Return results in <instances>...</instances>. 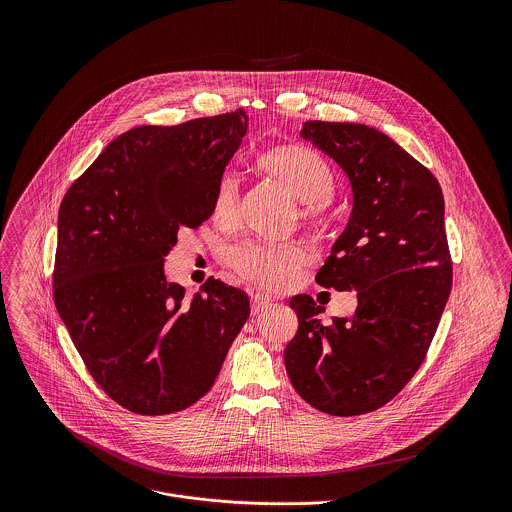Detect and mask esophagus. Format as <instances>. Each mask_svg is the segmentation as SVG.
<instances>
[{"label": "esophagus", "mask_w": 512, "mask_h": 512, "mask_svg": "<svg viewBox=\"0 0 512 512\" xmlns=\"http://www.w3.org/2000/svg\"><path fill=\"white\" fill-rule=\"evenodd\" d=\"M272 303V297L266 293H252V311L260 313L264 307H268Z\"/></svg>", "instance_id": "34e87169"}]
</instances>
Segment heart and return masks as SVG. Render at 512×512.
I'll use <instances>...</instances> for the list:
<instances>
[{"instance_id": "heart-1", "label": "heart", "mask_w": 512, "mask_h": 512, "mask_svg": "<svg viewBox=\"0 0 512 512\" xmlns=\"http://www.w3.org/2000/svg\"><path fill=\"white\" fill-rule=\"evenodd\" d=\"M260 171L284 187L299 203V219L315 230H325L333 211L329 199L335 193V171L331 163L313 147L288 144L268 149L258 157ZM213 219L224 230L240 222L242 191L238 177L222 175L213 193ZM309 254L299 242L248 240L230 252L232 270L246 282L280 292L299 278Z\"/></svg>"}]
</instances>
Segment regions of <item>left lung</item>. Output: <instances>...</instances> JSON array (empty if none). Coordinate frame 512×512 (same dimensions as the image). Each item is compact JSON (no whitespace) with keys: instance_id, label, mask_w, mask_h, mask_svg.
I'll return each mask as SVG.
<instances>
[{"instance_id":"left-lung-1","label":"left lung","mask_w":512,"mask_h":512,"mask_svg":"<svg viewBox=\"0 0 512 512\" xmlns=\"http://www.w3.org/2000/svg\"><path fill=\"white\" fill-rule=\"evenodd\" d=\"M301 136L345 169L355 199L315 282L357 290L359 305L323 323L309 295L292 297L299 327L284 359L305 402L359 416L410 382L436 335L453 282L443 193L428 167L365 124L315 120Z\"/></svg>"}]
</instances>
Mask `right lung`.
I'll list each match as a JSON object with an SVG mask.
<instances>
[{
  "label": "right lung",
  "instance_id": "1",
  "mask_svg": "<svg viewBox=\"0 0 512 512\" xmlns=\"http://www.w3.org/2000/svg\"><path fill=\"white\" fill-rule=\"evenodd\" d=\"M248 130L244 110L124 132L69 187L53 297L96 384L122 408L163 416L203 398L250 315L248 295L209 278L185 301L163 260L197 228Z\"/></svg>",
  "mask_w": 512,
  "mask_h": 512
}]
</instances>
